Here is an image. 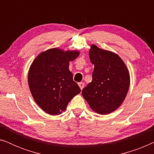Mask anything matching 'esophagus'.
Segmentation results:
<instances>
[{
  "label": "esophagus",
  "mask_w": 154,
  "mask_h": 154,
  "mask_svg": "<svg viewBox=\"0 0 154 154\" xmlns=\"http://www.w3.org/2000/svg\"><path fill=\"white\" fill-rule=\"evenodd\" d=\"M79 85L80 88H81V90H83L84 86H85V84H84V83H83V82H81V83H79Z\"/></svg>",
  "instance_id": "esophagus-1"
}]
</instances>
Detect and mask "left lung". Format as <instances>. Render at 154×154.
Segmentation results:
<instances>
[{"label": "left lung", "mask_w": 154, "mask_h": 154, "mask_svg": "<svg viewBox=\"0 0 154 154\" xmlns=\"http://www.w3.org/2000/svg\"><path fill=\"white\" fill-rule=\"evenodd\" d=\"M94 64L92 81L82 90L91 108L100 114H108L121 106L130 85V74L118 54L92 45L89 52Z\"/></svg>", "instance_id": "left-lung-1"}]
</instances>
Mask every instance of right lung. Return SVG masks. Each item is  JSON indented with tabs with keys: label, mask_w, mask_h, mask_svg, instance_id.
Masks as SVG:
<instances>
[{
	"label": "right lung",
	"mask_w": 154,
	"mask_h": 154,
	"mask_svg": "<svg viewBox=\"0 0 154 154\" xmlns=\"http://www.w3.org/2000/svg\"><path fill=\"white\" fill-rule=\"evenodd\" d=\"M79 54L78 51L53 48L41 52L31 64L29 89L37 104L48 114H60L71 99L81 92L69 69V62Z\"/></svg>",
	"instance_id": "add662e5"
}]
</instances>
